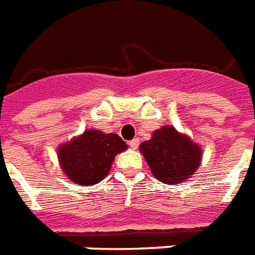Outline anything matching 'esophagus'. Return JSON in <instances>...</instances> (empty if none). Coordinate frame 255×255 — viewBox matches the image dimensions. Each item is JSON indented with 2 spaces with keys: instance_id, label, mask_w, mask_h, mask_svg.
<instances>
[{
  "instance_id": "34e87169",
  "label": "esophagus",
  "mask_w": 255,
  "mask_h": 255,
  "mask_svg": "<svg viewBox=\"0 0 255 255\" xmlns=\"http://www.w3.org/2000/svg\"><path fill=\"white\" fill-rule=\"evenodd\" d=\"M129 147H131V149H136V147H138L139 146V139L136 138V139H132V140H129Z\"/></svg>"
}]
</instances>
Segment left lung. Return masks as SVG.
<instances>
[{
  "label": "left lung",
  "instance_id": "obj_1",
  "mask_svg": "<svg viewBox=\"0 0 255 255\" xmlns=\"http://www.w3.org/2000/svg\"><path fill=\"white\" fill-rule=\"evenodd\" d=\"M139 150L154 177L171 186L186 182L202 162L201 146L173 126L155 129Z\"/></svg>",
  "mask_w": 255,
  "mask_h": 255
}]
</instances>
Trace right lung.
<instances>
[{
	"mask_svg": "<svg viewBox=\"0 0 255 255\" xmlns=\"http://www.w3.org/2000/svg\"><path fill=\"white\" fill-rule=\"evenodd\" d=\"M127 143L117 133L100 129H86L57 149L64 175L75 184L93 186L104 180L119 153L127 150Z\"/></svg>",
	"mask_w": 255,
	"mask_h": 255,
	"instance_id": "add662e5",
	"label": "right lung"
}]
</instances>
